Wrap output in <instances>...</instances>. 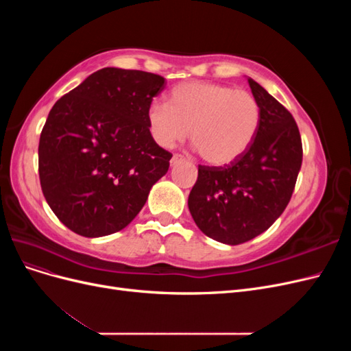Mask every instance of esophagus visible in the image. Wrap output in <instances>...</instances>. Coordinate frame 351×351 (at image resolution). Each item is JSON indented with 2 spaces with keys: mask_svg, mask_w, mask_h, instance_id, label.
Masks as SVG:
<instances>
[{
  "mask_svg": "<svg viewBox=\"0 0 351 351\" xmlns=\"http://www.w3.org/2000/svg\"><path fill=\"white\" fill-rule=\"evenodd\" d=\"M180 161H183V156L182 155H173V158H171V165H176V164H178Z\"/></svg>",
  "mask_w": 351,
  "mask_h": 351,
  "instance_id": "esophagus-1",
  "label": "esophagus"
}]
</instances>
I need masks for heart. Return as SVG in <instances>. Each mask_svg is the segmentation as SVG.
<instances>
[{
  "mask_svg": "<svg viewBox=\"0 0 351 351\" xmlns=\"http://www.w3.org/2000/svg\"><path fill=\"white\" fill-rule=\"evenodd\" d=\"M262 120L258 99L247 90H236L212 82H186L168 95V105L152 102L146 121L154 141L173 147L190 139L200 156L212 165H227L252 146Z\"/></svg>",
  "mask_w": 351,
  "mask_h": 351,
  "instance_id": "1",
  "label": "heart"
}]
</instances>
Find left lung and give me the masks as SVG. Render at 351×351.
Segmentation results:
<instances>
[{"label":"left lung","mask_w":351,"mask_h":351,"mask_svg":"<svg viewBox=\"0 0 351 351\" xmlns=\"http://www.w3.org/2000/svg\"><path fill=\"white\" fill-rule=\"evenodd\" d=\"M247 82L262 111L256 137L230 165H199L187 202L199 230L231 246L262 234L282 214L303 159L299 127L290 111L258 82Z\"/></svg>","instance_id":"obj_1"}]
</instances>
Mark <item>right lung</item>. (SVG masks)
Here are the masks:
<instances>
[{"label": "right lung", "instance_id": "obj_1", "mask_svg": "<svg viewBox=\"0 0 351 351\" xmlns=\"http://www.w3.org/2000/svg\"><path fill=\"white\" fill-rule=\"evenodd\" d=\"M165 79L105 67L61 97L39 139V180L49 208L83 237L127 227L167 174L171 154L146 121Z\"/></svg>", "mask_w": 351, "mask_h": 351}]
</instances>
